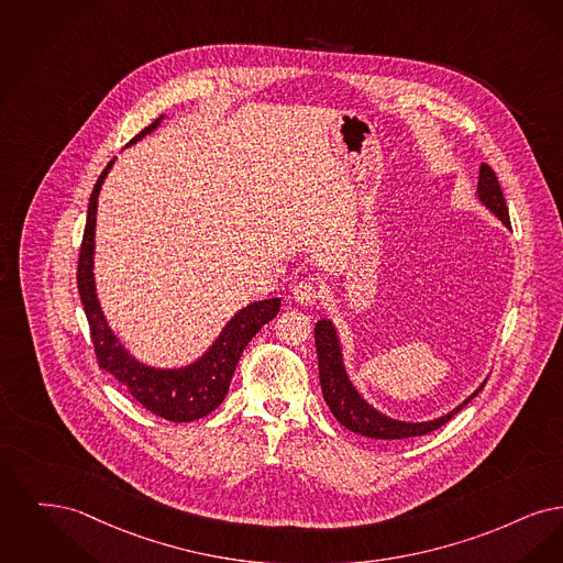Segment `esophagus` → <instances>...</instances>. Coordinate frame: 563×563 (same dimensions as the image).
I'll list each match as a JSON object with an SVG mask.
<instances>
[{"label":"esophagus","instance_id":"obj_1","mask_svg":"<svg viewBox=\"0 0 563 563\" xmlns=\"http://www.w3.org/2000/svg\"><path fill=\"white\" fill-rule=\"evenodd\" d=\"M294 300L298 302V305H302V307H309V305H313L316 300L319 298V288L313 284V282H298L296 286H294Z\"/></svg>","mask_w":563,"mask_h":563}]
</instances>
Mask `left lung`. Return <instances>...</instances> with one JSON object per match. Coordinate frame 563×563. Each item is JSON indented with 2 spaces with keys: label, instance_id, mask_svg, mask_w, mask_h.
Wrapping results in <instances>:
<instances>
[{
  "label": "left lung",
  "instance_id": "8db88e82",
  "mask_svg": "<svg viewBox=\"0 0 563 563\" xmlns=\"http://www.w3.org/2000/svg\"><path fill=\"white\" fill-rule=\"evenodd\" d=\"M477 197L496 219L503 220L505 227L511 229L507 201L500 191L498 178L488 164H482V168H479ZM316 346H318L319 383H321L323 399H325L330 412L336 416V420L349 431L360 433L364 438H372V440H408V438L427 435V433L440 429L441 424H445L452 416L459 415L486 385V380H484L475 391L466 397L463 404H459L454 410H450L448 415L440 416V418L424 420V422L397 420V418L383 415L376 408H372L360 395V391L353 387V383L344 369L343 349H341L339 332L330 319H319L316 323Z\"/></svg>",
  "mask_w": 563,
  "mask_h": 563
}]
</instances>
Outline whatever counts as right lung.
Wrapping results in <instances>:
<instances>
[{"instance_id":"add662e5","label":"right lung","mask_w":563,"mask_h":563,"mask_svg":"<svg viewBox=\"0 0 563 563\" xmlns=\"http://www.w3.org/2000/svg\"><path fill=\"white\" fill-rule=\"evenodd\" d=\"M164 120L157 118L141 134H136L130 145L151 134ZM115 159L98 176L95 191L88 203V220L84 229V240L77 263V290L90 323L92 344L97 353L98 366L111 372L130 395L148 412L162 416L172 422H191L210 415L219 408L220 401L229 391L235 366L244 353L245 344L254 334L279 313V298H267L250 302L242 311L227 321L219 339L196 360L183 367H153L139 362L120 343L115 332L109 328L98 302L95 284V235H97V208L100 187L111 170Z\"/></svg>"}]
</instances>
